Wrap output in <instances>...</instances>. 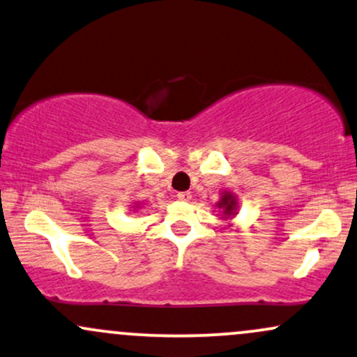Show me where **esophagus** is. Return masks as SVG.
I'll use <instances>...</instances> for the list:
<instances>
[{
  "mask_svg": "<svg viewBox=\"0 0 357 357\" xmlns=\"http://www.w3.org/2000/svg\"><path fill=\"white\" fill-rule=\"evenodd\" d=\"M178 199H181V202H190V199H191V192L190 191L178 192Z\"/></svg>",
  "mask_w": 357,
  "mask_h": 357,
  "instance_id": "34e87169",
  "label": "esophagus"
}]
</instances>
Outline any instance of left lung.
Returning a JSON list of instances; mask_svg holds the SVG:
<instances>
[{
  "label": "left lung",
  "mask_w": 357,
  "mask_h": 357,
  "mask_svg": "<svg viewBox=\"0 0 357 357\" xmlns=\"http://www.w3.org/2000/svg\"><path fill=\"white\" fill-rule=\"evenodd\" d=\"M235 206H236V202H235V198H233V195H230V192H225L223 198L220 199L218 208L223 210L225 215L230 216V215H233V211H235Z\"/></svg>",
  "instance_id": "1"
}]
</instances>
